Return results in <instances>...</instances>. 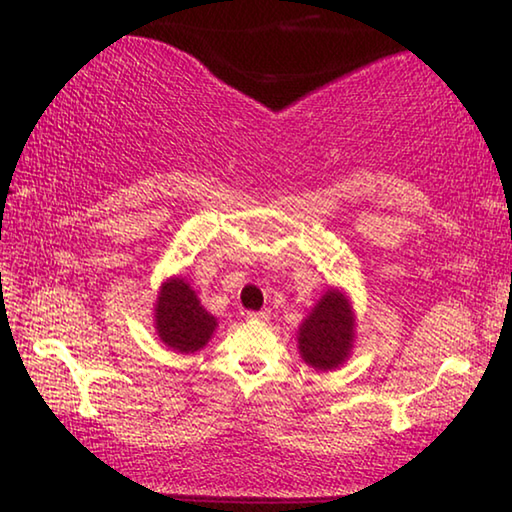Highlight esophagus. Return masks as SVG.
Returning <instances> with one entry per match:
<instances>
[{
  "label": "esophagus",
  "mask_w": 512,
  "mask_h": 512,
  "mask_svg": "<svg viewBox=\"0 0 512 512\" xmlns=\"http://www.w3.org/2000/svg\"><path fill=\"white\" fill-rule=\"evenodd\" d=\"M268 316H271V311H268V309H262V311H248V314H246L248 320H268Z\"/></svg>",
  "instance_id": "34e87169"
}]
</instances>
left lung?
I'll list each match as a JSON object with an SVG mask.
<instances>
[{"mask_svg": "<svg viewBox=\"0 0 512 512\" xmlns=\"http://www.w3.org/2000/svg\"><path fill=\"white\" fill-rule=\"evenodd\" d=\"M354 320L348 300L327 291L300 327L298 348L302 359L316 370H332L345 361L352 348Z\"/></svg>", "mask_w": 512, "mask_h": 512, "instance_id": "8db88e82", "label": "left lung"}]
</instances>
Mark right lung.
Masks as SVG:
<instances>
[{
	"label": "right lung",
	"mask_w": 512,
	"mask_h": 512,
	"mask_svg": "<svg viewBox=\"0 0 512 512\" xmlns=\"http://www.w3.org/2000/svg\"><path fill=\"white\" fill-rule=\"evenodd\" d=\"M155 327L169 348L196 352L210 341L216 320L201 307L189 284L176 277L160 291L158 305H155Z\"/></svg>",
	"instance_id": "obj_1"
}]
</instances>
